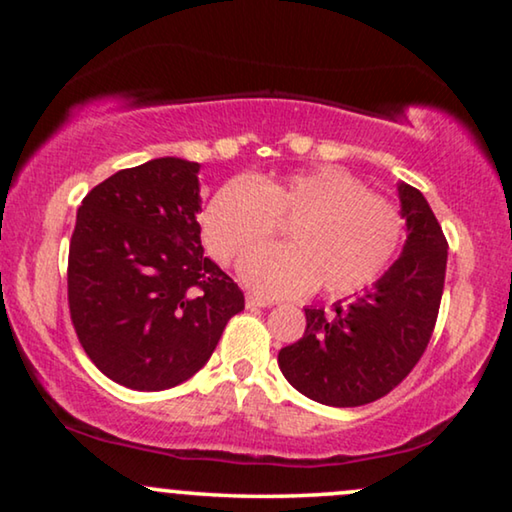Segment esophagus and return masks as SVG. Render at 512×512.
<instances>
[{
	"instance_id": "34e87169",
	"label": "esophagus",
	"mask_w": 512,
	"mask_h": 512,
	"mask_svg": "<svg viewBox=\"0 0 512 512\" xmlns=\"http://www.w3.org/2000/svg\"><path fill=\"white\" fill-rule=\"evenodd\" d=\"M270 305H275V303H272V300H268V298L254 296V293H249V296H247V307H270Z\"/></svg>"
}]
</instances>
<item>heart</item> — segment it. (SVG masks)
Returning <instances> with one entry per match:
<instances>
[{
	"mask_svg": "<svg viewBox=\"0 0 512 512\" xmlns=\"http://www.w3.org/2000/svg\"><path fill=\"white\" fill-rule=\"evenodd\" d=\"M275 222L287 224L285 247L251 255L240 268L244 282L268 296H303L314 286L331 298L352 296L389 270L405 237L401 209L333 165L230 179L200 216L202 240L223 263L267 241Z\"/></svg>",
	"mask_w": 512,
	"mask_h": 512,
	"instance_id": "obj_1",
	"label": "heart"
}]
</instances>
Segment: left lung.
I'll use <instances>...</instances> for the list:
<instances>
[{"label": "left lung", "instance_id": "8db88e82", "mask_svg": "<svg viewBox=\"0 0 512 512\" xmlns=\"http://www.w3.org/2000/svg\"><path fill=\"white\" fill-rule=\"evenodd\" d=\"M408 240L398 261L349 303L305 310L303 338L279 352L291 387L333 408L373 403L398 387L429 345L443 298L447 240L417 188L398 184Z\"/></svg>", "mask_w": 512, "mask_h": 512}]
</instances>
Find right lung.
I'll use <instances>...</instances> for the list:
<instances>
[{"label":"right lung","instance_id":"obj_1","mask_svg":"<svg viewBox=\"0 0 512 512\" xmlns=\"http://www.w3.org/2000/svg\"><path fill=\"white\" fill-rule=\"evenodd\" d=\"M200 165L156 158L83 198L69 242V314L109 380L137 391L186 382L209 361L244 293L200 242Z\"/></svg>","mask_w":512,"mask_h":512}]
</instances>
